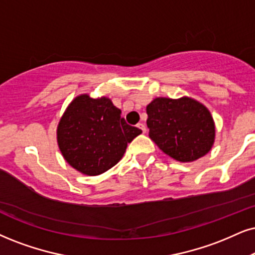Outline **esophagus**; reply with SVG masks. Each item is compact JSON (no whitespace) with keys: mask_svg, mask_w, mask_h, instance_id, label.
<instances>
[{"mask_svg":"<svg viewBox=\"0 0 255 255\" xmlns=\"http://www.w3.org/2000/svg\"><path fill=\"white\" fill-rule=\"evenodd\" d=\"M137 128H140V130H142V132H143V133H145V132H146V128H145V125L143 124V123H138V124H137Z\"/></svg>","mask_w":255,"mask_h":255,"instance_id":"obj_1","label":"esophagus"}]
</instances>
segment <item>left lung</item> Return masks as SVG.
Listing matches in <instances>:
<instances>
[{"instance_id": "left-lung-1", "label": "left lung", "mask_w": 255, "mask_h": 255, "mask_svg": "<svg viewBox=\"0 0 255 255\" xmlns=\"http://www.w3.org/2000/svg\"><path fill=\"white\" fill-rule=\"evenodd\" d=\"M149 137L163 152L182 163L207 155L215 142L209 110L189 97H158L146 106Z\"/></svg>"}]
</instances>
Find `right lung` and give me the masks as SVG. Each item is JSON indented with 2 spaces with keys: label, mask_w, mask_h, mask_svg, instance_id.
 <instances>
[{
  "label": "right lung",
  "mask_w": 255,
  "mask_h": 255,
  "mask_svg": "<svg viewBox=\"0 0 255 255\" xmlns=\"http://www.w3.org/2000/svg\"><path fill=\"white\" fill-rule=\"evenodd\" d=\"M122 111L106 97L80 94L59 121L56 140L65 161L87 176L108 171L124 156L128 143L142 130L127 124Z\"/></svg>",
  "instance_id": "obj_1"
}]
</instances>
